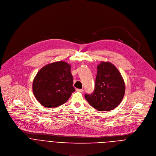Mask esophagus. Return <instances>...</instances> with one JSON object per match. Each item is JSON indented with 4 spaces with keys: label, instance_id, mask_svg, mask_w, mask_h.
Returning <instances> with one entry per match:
<instances>
[{
    "label": "esophagus",
    "instance_id": "34e87169",
    "mask_svg": "<svg viewBox=\"0 0 156 156\" xmlns=\"http://www.w3.org/2000/svg\"><path fill=\"white\" fill-rule=\"evenodd\" d=\"M76 91L77 92H82L83 91V90L82 89H76Z\"/></svg>",
    "mask_w": 156,
    "mask_h": 156
}]
</instances>
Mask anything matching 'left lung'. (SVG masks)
I'll return each mask as SVG.
<instances>
[{"mask_svg":"<svg viewBox=\"0 0 156 156\" xmlns=\"http://www.w3.org/2000/svg\"><path fill=\"white\" fill-rule=\"evenodd\" d=\"M125 92L124 80L111 62L101 61L97 66L95 89L85 94L89 104L98 111H110L119 105Z\"/></svg>","mask_w":156,"mask_h":156,"instance_id":"obj_1","label":"left lung"}]
</instances>
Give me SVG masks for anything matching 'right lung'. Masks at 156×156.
I'll use <instances>...</instances> for the list:
<instances>
[{"label":"right lung","mask_w":156,"mask_h":156,"mask_svg":"<svg viewBox=\"0 0 156 156\" xmlns=\"http://www.w3.org/2000/svg\"><path fill=\"white\" fill-rule=\"evenodd\" d=\"M71 65L64 61L50 63L38 72L33 82L34 97L47 108H55L66 103L75 92Z\"/></svg>","instance_id":"obj_1"}]
</instances>
